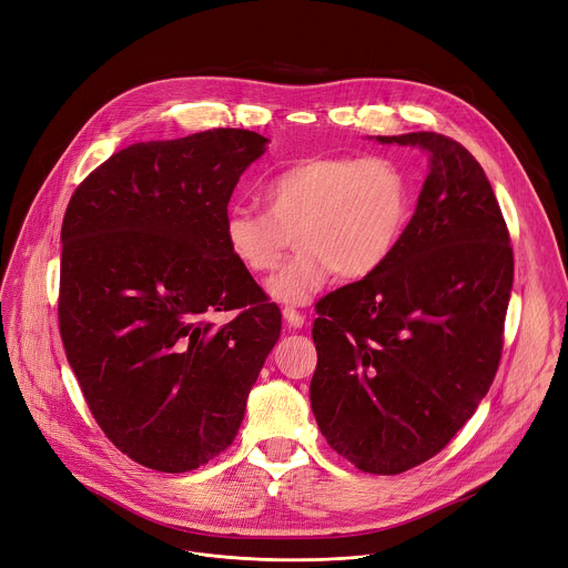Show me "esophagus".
Masks as SVG:
<instances>
[{
	"label": "esophagus",
	"mask_w": 568,
	"mask_h": 568,
	"mask_svg": "<svg viewBox=\"0 0 568 568\" xmlns=\"http://www.w3.org/2000/svg\"><path fill=\"white\" fill-rule=\"evenodd\" d=\"M283 320H285V324H287L290 328H301V326L305 324V317L296 311V307H292V305L283 307Z\"/></svg>",
	"instance_id": "esophagus-1"
}]
</instances>
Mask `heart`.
<instances>
[{"mask_svg":"<svg viewBox=\"0 0 568 568\" xmlns=\"http://www.w3.org/2000/svg\"><path fill=\"white\" fill-rule=\"evenodd\" d=\"M265 213L231 205L224 240L240 267L270 274L292 237L296 253L270 281L276 301L305 303L335 272L363 281L400 246L415 211L407 172L385 156H307L261 185Z\"/></svg>","mask_w":568,"mask_h":568,"instance_id":"b5f03b06","label":"heart"}]
</instances>
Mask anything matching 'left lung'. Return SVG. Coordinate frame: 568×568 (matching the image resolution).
Instances as JSON below:
<instances>
[{
	"label": "left lung",
	"mask_w": 568,
	"mask_h": 568,
	"mask_svg": "<svg viewBox=\"0 0 568 568\" xmlns=\"http://www.w3.org/2000/svg\"><path fill=\"white\" fill-rule=\"evenodd\" d=\"M430 174L389 263L317 303L311 403L322 435L365 474L435 457L471 419L503 353L514 278L509 231L480 163L433 131Z\"/></svg>",
	"instance_id": "8db88e82"
}]
</instances>
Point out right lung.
Masks as SVG:
<instances>
[{
  "label": "right lung",
  "instance_id": "add662e5",
  "mask_svg": "<svg viewBox=\"0 0 568 568\" xmlns=\"http://www.w3.org/2000/svg\"><path fill=\"white\" fill-rule=\"evenodd\" d=\"M267 138L211 129L131 144L90 172L63 217L59 328L104 435L185 474L226 450L281 335V311L231 255L224 215ZM215 312H235L217 327Z\"/></svg>",
  "mask_w": 568,
  "mask_h": 568
}]
</instances>
